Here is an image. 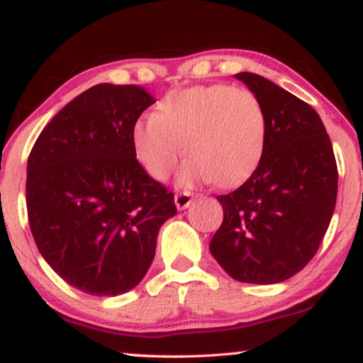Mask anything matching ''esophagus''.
<instances>
[{
  "mask_svg": "<svg viewBox=\"0 0 363 363\" xmlns=\"http://www.w3.org/2000/svg\"><path fill=\"white\" fill-rule=\"evenodd\" d=\"M177 210H186V208L192 203V192L189 190H184V192H177L174 196Z\"/></svg>",
  "mask_w": 363,
  "mask_h": 363,
  "instance_id": "esophagus-1",
  "label": "esophagus"
}]
</instances>
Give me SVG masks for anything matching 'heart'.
Masks as SVG:
<instances>
[{"label":"heart","instance_id":"1","mask_svg":"<svg viewBox=\"0 0 363 363\" xmlns=\"http://www.w3.org/2000/svg\"><path fill=\"white\" fill-rule=\"evenodd\" d=\"M267 113L253 91L229 84L176 89L153 115L133 128L134 153L153 179L164 181L182 157L184 186L211 181L235 187L259 167L266 149Z\"/></svg>","mask_w":363,"mask_h":363}]
</instances>
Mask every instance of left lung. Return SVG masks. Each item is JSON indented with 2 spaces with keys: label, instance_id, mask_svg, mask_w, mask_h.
<instances>
[{
  "label": "left lung",
  "instance_id": "1",
  "mask_svg": "<svg viewBox=\"0 0 363 363\" xmlns=\"http://www.w3.org/2000/svg\"><path fill=\"white\" fill-rule=\"evenodd\" d=\"M267 113L259 167L233 192L210 251L232 279L279 284L315 256L333 216L337 167L330 136L309 104L261 75H235Z\"/></svg>",
  "mask_w": 363,
  "mask_h": 363
}]
</instances>
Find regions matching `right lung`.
Returning <instances> with one entry per match:
<instances>
[{
  "mask_svg": "<svg viewBox=\"0 0 363 363\" xmlns=\"http://www.w3.org/2000/svg\"><path fill=\"white\" fill-rule=\"evenodd\" d=\"M155 99L143 86L102 83L40 133L27 162L28 224L41 256L93 296L133 290L155 256L174 194L145 173L133 128Z\"/></svg>",
  "mask_w": 363,
  "mask_h": 363,
  "instance_id": "obj_1",
  "label": "right lung"
}]
</instances>
